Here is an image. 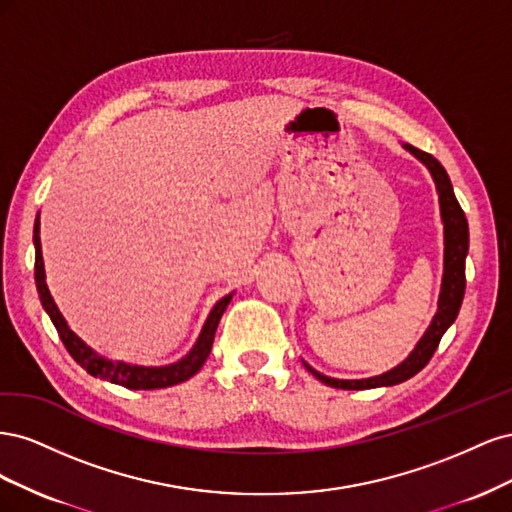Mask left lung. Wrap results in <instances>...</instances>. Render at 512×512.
Here are the masks:
<instances>
[{
  "label": "left lung",
  "mask_w": 512,
  "mask_h": 512,
  "mask_svg": "<svg viewBox=\"0 0 512 512\" xmlns=\"http://www.w3.org/2000/svg\"><path fill=\"white\" fill-rule=\"evenodd\" d=\"M406 149L421 160L429 173L436 181V188L440 194V211H442V222H444V277H442V292L438 301V314L433 316V322L429 324L427 333L423 335L421 342L416 344L414 352L399 367L386 371L382 376L367 378V380H335L318 374L316 369L305 367L312 371V374L329 386L335 389H348V391H361V389H376V386H393L404 382L412 376H416L429 361L433 352H436L442 335L446 329L455 322L459 307L463 301V292H466V256H468V243H470V232H468V220L466 213L459 207L451 179H448L444 166L429 156V153L416 149L412 145H406Z\"/></svg>",
  "instance_id": "obj_1"
}]
</instances>
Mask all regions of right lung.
<instances>
[{
  "label": "right lung",
  "mask_w": 512,
  "mask_h": 512,
  "mask_svg": "<svg viewBox=\"0 0 512 512\" xmlns=\"http://www.w3.org/2000/svg\"><path fill=\"white\" fill-rule=\"evenodd\" d=\"M34 245H36L34 275H36V288L40 294L42 307L46 309V314L51 316L55 329L61 337V342H64L72 359L79 363L87 371V374H91L94 378L108 380L113 384H121V386H126V389L149 391V389H166V386L185 382L205 365L207 356L211 352V346H213L215 329H218L220 318L226 312L232 294H228V297L215 303V307L211 309V314L205 322L203 333H200V337H198L196 346L179 363L168 365V367H138V365H128V363H115V361H108V359H104V356L91 350L79 335H74L68 329L64 316L59 314V309L44 282V262H42V247H40V218H36V224H34Z\"/></svg>",
  "instance_id": "add662e5"
}]
</instances>
